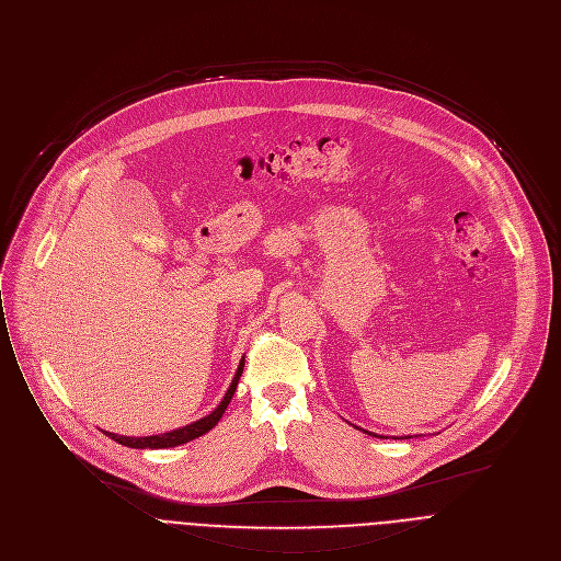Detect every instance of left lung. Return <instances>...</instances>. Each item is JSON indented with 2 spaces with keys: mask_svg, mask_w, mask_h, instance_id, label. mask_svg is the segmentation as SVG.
Listing matches in <instances>:
<instances>
[{
  "mask_svg": "<svg viewBox=\"0 0 561 561\" xmlns=\"http://www.w3.org/2000/svg\"><path fill=\"white\" fill-rule=\"evenodd\" d=\"M367 433H369V435H374V433H371V431H367Z\"/></svg>",
  "mask_w": 561,
  "mask_h": 561,
  "instance_id": "8db88e82",
  "label": "left lung"
}]
</instances>
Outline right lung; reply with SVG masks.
Wrapping results in <instances>:
<instances>
[{
	"label": "right lung",
	"instance_id": "1",
	"mask_svg": "<svg viewBox=\"0 0 561 561\" xmlns=\"http://www.w3.org/2000/svg\"><path fill=\"white\" fill-rule=\"evenodd\" d=\"M243 367H245V360H241L239 371H237V376H234L226 398L220 400V404L209 415H205V417H201V420H196V422H192V424H187L183 428H176V431H170V433H161V435H148V437H126V435H115V433H107V435L112 439H117L124 446H130V449H170V446H179V444H185L190 439H196L203 433H207L209 428H214L216 422L220 420V415L226 413V409H228V404H230V400H232V396L237 391V385H239V378L243 374Z\"/></svg>",
	"mask_w": 561,
	"mask_h": 561
}]
</instances>
